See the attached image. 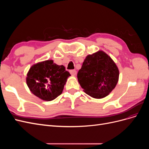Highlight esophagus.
<instances>
[{"instance_id": "1", "label": "esophagus", "mask_w": 149, "mask_h": 149, "mask_svg": "<svg viewBox=\"0 0 149 149\" xmlns=\"http://www.w3.org/2000/svg\"><path fill=\"white\" fill-rule=\"evenodd\" d=\"M70 74H71V75H73V76H75L76 74V70H70Z\"/></svg>"}]
</instances>
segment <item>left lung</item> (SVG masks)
<instances>
[{
	"mask_svg": "<svg viewBox=\"0 0 149 149\" xmlns=\"http://www.w3.org/2000/svg\"><path fill=\"white\" fill-rule=\"evenodd\" d=\"M119 76L118 66L102 51L88 55L77 74L83 91L96 99L106 97L114 89Z\"/></svg>",
	"mask_w": 149,
	"mask_h": 149,
	"instance_id": "8db88e82",
	"label": "left lung"
}]
</instances>
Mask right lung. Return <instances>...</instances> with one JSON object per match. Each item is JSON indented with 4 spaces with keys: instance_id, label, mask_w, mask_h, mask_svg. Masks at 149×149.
<instances>
[{
    "instance_id": "right-lung-1",
    "label": "right lung",
    "mask_w": 149,
    "mask_h": 149,
    "mask_svg": "<svg viewBox=\"0 0 149 149\" xmlns=\"http://www.w3.org/2000/svg\"><path fill=\"white\" fill-rule=\"evenodd\" d=\"M70 76L63 65H58L53 60H47L31 66L26 80L34 95L45 101H52L62 93Z\"/></svg>"
}]
</instances>
